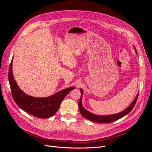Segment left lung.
<instances>
[{"instance_id":"1","label":"left lung","mask_w":152,"mask_h":152,"mask_svg":"<svg viewBox=\"0 0 152 152\" xmlns=\"http://www.w3.org/2000/svg\"><path fill=\"white\" fill-rule=\"evenodd\" d=\"M80 91L81 93V96L79 102V111L80 113L82 114V115L84 117H85L86 118H87V120L95 122H99V123L100 122L101 123H110V122L117 121L118 119H120L122 117L126 115L129 113L132 110V108H134L139 94H137L136 97L135 98L134 100L133 101V102L131 103V104L127 109L124 110L123 112H121V113H116V114L108 115H98L93 114L91 113L90 112L87 111V110H86L83 107V106H82V95H83V91L82 90V89H80Z\"/></svg>"}]
</instances>
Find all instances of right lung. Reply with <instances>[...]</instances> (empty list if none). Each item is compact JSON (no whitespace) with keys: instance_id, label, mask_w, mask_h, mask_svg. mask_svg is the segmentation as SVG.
<instances>
[{"instance_id":"obj_1","label":"right lung","mask_w":152,"mask_h":152,"mask_svg":"<svg viewBox=\"0 0 152 152\" xmlns=\"http://www.w3.org/2000/svg\"><path fill=\"white\" fill-rule=\"evenodd\" d=\"M12 65V59L8 74L12 98L21 109L36 117L45 118L54 115L58 110L61 102L65 96L72 90L75 88V87H69L47 98L32 97L26 94L17 85L13 77Z\"/></svg>"}]
</instances>
